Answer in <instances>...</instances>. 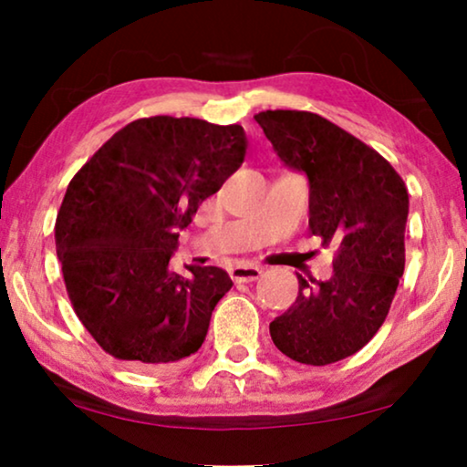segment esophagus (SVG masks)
I'll return each instance as SVG.
<instances>
[{
    "label": "esophagus",
    "instance_id": "34e87169",
    "mask_svg": "<svg viewBox=\"0 0 467 467\" xmlns=\"http://www.w3.org/2000/svg\"><path fill=\"white\" fill-rule=\"evenodd\" d=\"M229 274H232L234 283H253V280L261 278L264 270L257 265H235Z\"/></svg>",
    "mask_w": 467,
    "mask_h": 467
}]
</instances>
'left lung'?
Returning <instances> with one entry per match:
<instances>
[{"label":"left lung","mask_w":467,"mask_h":467,"mask_svg":"<svg viewBox=\"0 0 467 467\" xmlns=\"http://www.w3.org/2000/svg\"><path fill=\"white\" fill-rule=\"evenodd\" d=\"M280 161L310 182V232L336 248L334 276L297 274L296 304L270 323L280 353L327 366L376 336L404 274L408 189L393 165L342 127L304 110L254 114Z\"/></svg>","instance_id":"obj_1"}]
</instances>
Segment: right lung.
<instances>
[{"label":"right lung","mask_w":467,"mask_h":467,"mask_svg":"<svg viewBox=\"0 0 467 467\" xmlns=\"http://www.w3.org/2000/svg\"><path fill=\"white\" fill-rule=\"evenodd\" d=\"M244 155L240 125L149 117L114 133L69 181L57 257L76 317L114 359L152 369L200 350L234 283L214 265L181 276L170 257Z\"/></svg>","instance_id":"add662e5"}]
</instances>
